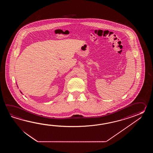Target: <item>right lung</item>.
I'll list each match as a JSON object with an SVG mask.
<instances>
[{"label":"right lung","mask_w":153,"mask_h":153,"mask_svg":"<svg viewBox=\"0 0 153 153\" xmlns=\"http://www.w3.org/2000/svg\"><path fill=\"white\" fill-rule=\"evenodd\" d=\"M21 93H22V92H21Z\"/></svg>","instance_id":"obj_1"}]
</instances>
